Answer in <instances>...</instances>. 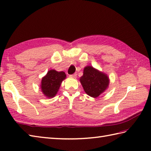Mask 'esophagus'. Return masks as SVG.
I'll return each instance as SVG.
<instances>
[{
    "label": "esophagus",
    "mask_w": 151,
    "mask_h": 151,
    "mask_svg": "<svg viewBox=\"0 0 151 151\" xmlns=\"http://www.w3.org/2000/svg\"><path fill=\"white\" fill-rule=\"evenodd\" d=\"M70 78H76V76H77V75H76V73H75V74H73V75H70Z\"/></svg>",
    "instance_id": "obj_1"
}]
</instances>
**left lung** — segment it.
I'll return each mask as SVG.
<instances>
[{"label": "left lung", "instance_id": "1", "mask_svg": "<svg viewBox=\"0 0 151 151\" xmlns=\"http://www.w3.org/2000/svg\"><path fill=\"white\" fill-rule=\"evenodd\" d=\"M80 82L86 94L97 98L108 88L110 79L106 73L88 65L84 68Z\"/></svg>", "mask_w": 151, "mask_h": 151}]
</instances>
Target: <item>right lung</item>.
<instances>
[{
  "instance_id": "obj_1",
  "label": "right lung",
  "mask_w": 151,
  "mask_h": 151,
  "mask_svg": "<svg viewBox=\"0 0 151 151\" xmlns=\"http://www.w3.org/2000/svg\"><path fill=\"white\" fill-rule=\"evenodd\" d=\"M65 78V72H59L54 69L49 70L41 79L40 84L41 92L45 97L49 99L55 97L62 81Z\"/></svg>"
}]
</instances>
